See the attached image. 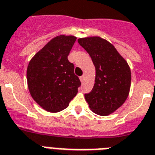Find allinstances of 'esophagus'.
Returning a JSON list of instances; mask_svg holds the SVG:
<instances>
[{"label": "esophagus", "instance_id": "34e87169", "mask_svg": "<svg viewBox=\"0 0 155 155\" xmlns=\"http://www.w3.org/2000/svg\"><path fill=\"white\" fill-rule=\"evenodd\" d=\"M84 79H85V75H82V76H80V81L81 82H84Z\"/></svg>", "mask_w": 155, "mask_h": 155}]
</instances>
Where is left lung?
<instances>
[{
	"label": "left lung",
	"instance_id": "8db88e82",
	"mask_svg": "<svg viewBox=\"0 0 155 155\" xmlns=\"http://www.w3.org/2000/svg\"><path fill=\"white\" fill-rule=\"evenodd\" d=\"M78 43L90 55L95 67V84L85 99L95 114L107 116L124 104L130 92L131 73L114 45L99 37L80 38Z\"/></svg>",
	"mask_w": 155,
	"mask_h": 155
}]
</instances>
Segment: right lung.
I'll list each match as a JSON object with an SVG mask.
<instances>
[{
	"label": "right lung",
	"mask_w": 155,
	"mask_h": 155,
	"mask_svg": "<svg viewBox=\"0 0 155 155\" xmlns=\"http://www.w3.org/2000/svg\"><path fill=\"white\" fill-rule=\"evenodd\" d=\"M75 41L73 36L54 37L28 65L27 82L31 96L48 112H59L68 107L81 85L74 73V64L68 60Z\"/></svg>",
	"instance_id": "obj_1"
}]
</instances>
